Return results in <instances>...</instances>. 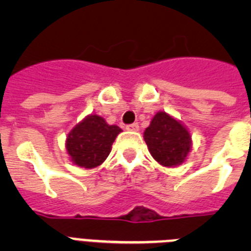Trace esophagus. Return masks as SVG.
Segmentation results:
<instances>
[{
  "label": "esophagus",
  "mask_w": 251,
  "mask_h": 251,
  "mask_svg": "<svg viewBox=\"0 0 251 251\" xmlns=\"http://www.w3.org/2000/svg\"><path fill=\"white\" fill-rule=\"evenodd\" d=\"M126 129H127V130H132V132H136V130L139 129V126L137 123L128 124V126H126Z\"/></svg>",
  "instance_id": "1"
}]
</instances>
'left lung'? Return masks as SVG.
I'll return each instance as SVG.
<instances>
[{
    "label": "left lung",
    "mask_w": 251,
    "mask_h": 251,
    "mask_svg": "<svg viewBox=\"0 0 251 251\" xmlns=\"http://www.w3.org/2000/svg\"><path fill=\"white\" fill-rule=\"evenodd\" d=\"M145 141L153 158L166 167L181 165L191 150L188 130L165 112L153 117L145 130Z\"/></svg>",
    "instance_id": "left-lung-1"
}]
</instances>
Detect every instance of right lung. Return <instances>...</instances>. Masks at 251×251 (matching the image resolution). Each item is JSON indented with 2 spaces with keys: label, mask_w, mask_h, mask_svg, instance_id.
Wrapping results in <instances>:
<instances>
[{
  "label": "right lung",
  "mask_w": 251,
  "mask_h": 251,
  "mask_svg": "<svg viewBox=\"0 0 251 251\" xmlns=\"http://www.w3.org/2000/svg\"><path fill=\"white\" fill-rule=\"evenodd\" d=\"M121 132L118 126H109L99 115H89L68 134L69 156L79 167H97L105 161L115 137Z\"/></svg>",
  "instance_id": "add662e5"
}]
</instances>
